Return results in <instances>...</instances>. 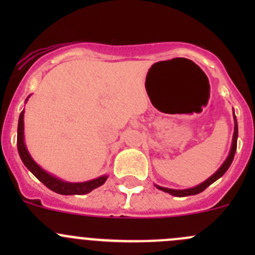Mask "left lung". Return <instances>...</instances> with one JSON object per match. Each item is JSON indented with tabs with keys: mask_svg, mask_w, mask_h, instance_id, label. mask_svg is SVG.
I'll use <instances>...</instances> for the list:
<instances>
[{
	"mask_svg": "<svg viewBox=\"0 0 255 255\" xmlns=\"http://www.w3.org/2000/svg\"><path fill=\"white\" fill-rule=\"evenodd\" d=\"M233 118H235V133H233V139H232V146H231V151H230V155L227 156V159L225 160V163L221 165V168L218 169L217 171H216L215 174H213L212 176H210L206 181L201 182L200 185H197V186L195 187H191V189H185V190H174V189H168V187H163V186H158V185H155L156 189L161 190V191L164 192H168V194L173 195V196H177V197H185V196H191V195H197L200 194V192L204 191L206 187L210 186L211 184H213V182L216 181L217 179H220L221 176L223 175V174L226 173V171L228 170V168L231 166V164H232L233 161V158H235V154H236V149H237V138H238V125H237V120H236V116H235V112H233Z\"/></svg>",
	"mask_w": 255,
	"mask_h": 255,
	"instance_id": "8db88e82",
	"label": "left lung"
}]
</instances>
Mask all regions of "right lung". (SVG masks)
Listing matches in <instances>:
<instances>
[{
  "label": "right lung",
  "mask_w": 255,
  "mask_h": 255,
  "mask_svg": "<svg viewBox=\"0 0 255 255\" xmlns=\"http://www.w3.org/2000/svg\"><path fill=\"white\" fill-rule=\"evenodd\" d=\"M28 100V99H27ZM25 100V101H27ZM23 117H24V111L20 112L19 120H18V129H17V148L18 153H19L20 159H22L23 164L27 166L28 170L37 177L39 181H42L48 189H50L51 191L56 192V194L60 195H85L89 194L90 191H92L96 187L101 186L105 184V181L107 180V176H100L97 179L90 180V181L85 182H66L63 180L58 179V177L50 175L45 170H43L37 163L32 159V156L29 155L27 150V146L24 144V123H23Z\"/></svg>",
  "instance_id": "obj_1"
}]
</instances>
